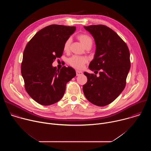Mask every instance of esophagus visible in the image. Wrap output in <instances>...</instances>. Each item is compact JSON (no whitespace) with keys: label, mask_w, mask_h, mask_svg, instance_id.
Wrapping results in <instances>:
<instances>
[{"label":"esophagus","mask_w":151,"mask_h":151,"mask_svg":"<svg viewBox=\"0 0 151 151\" xmlns=\"http://www.w3.org/2000/svg\"><path fill=\"white\" fill-rule=\"evenodd\" d=\"M76 76H80V75H82V72L79 71V70H76Z\"/></svg>","instance_id":"34e87169"}]
</instances>
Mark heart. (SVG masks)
I'll return each mask as SVG.
<instances>
[{"label":"heart","mask_w":151,"mask_h":151,"mask_svg":"<svg viewBox=\"0 0 151 151\" xmlns=\"http://www.w3.org/2000/svg\"><path fill=\"white\" fill-rule=\"evenodd\" d=\"M77 38L80 40L82 43V44L86 48L87 47H91L93 45V40L92 37L88 35V34H80L77 36ZM72 39L70 37L66 39V40L64 42L63 45V50L65 52H68L70 49V46L71 44ZM88 61L87 58L85 57H80L74 55L69 58V63L70 66L73 68L81 69L83 68L84 64L87 63Z\"/></svg>","instance_id":"1"}]
</instances>
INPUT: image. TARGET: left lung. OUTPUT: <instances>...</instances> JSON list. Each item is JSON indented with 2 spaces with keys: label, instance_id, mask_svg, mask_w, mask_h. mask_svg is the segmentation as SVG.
Here are the masks:
<instances>
[{
  "label": "left lung",
  "instance_id": "1",
  "mask_svg": "<svg viewBox=\"0 0 151 151\" xmlns=\"http://www.w3.org/2000/svg\"><path fill=\"white\" fill-rule=\"evenodd\" d=\"M93 36L96 45L94 59L89 68L96 75L84 72L87 82L83 91L91 103L104 106L114 101L124 90L130 69V51L125 42L104 25L84 26Z\"/></svg>",
  "mask_w": 151,
  "mask_h": 151
}]
</instances>
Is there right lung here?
Listing matches in <instances>:
<instances>
[{
  "mask_svg": "<svg viewBox=\"0 0 151 151\" xmlns=\"http://www.w3.org/2000/svg\"><path fill=\"white\" fill-rule=\"evenodd\" d=\"M75 30L74 26H47L35 34L24 49L21 70L25 89L40 104L48 106L61 100L66 83L76 76L71 67L57 69L52 65L61 57L64 42Z\"/></svg>",
  "mask_w": 151,
  "mask_h": 151,
  "instance_id": "add662e5",
  "label": "right lung"
}]
</instances>
